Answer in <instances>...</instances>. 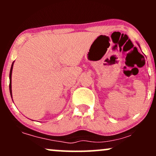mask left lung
Returning <instances> with one entry per match:
<instances>
[{"instance_id":"8db88e82","label":"left lung","mask_w":156,"mask_h":156,"mask_svg":"<svg viewBox=\"0 0 156 156\" xmlns=\"http://www.w3.org/2000/svg\"><path fill=\"white\" fill-rule=\"evenodd\" d=\"M138 45H139V44H138ZM139 48H140V47H139Z\"/></svg>"}]
</instances>
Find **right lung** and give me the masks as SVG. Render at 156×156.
<instances>
[{
    "mask_svg": "<svg viewBox=\"0 0 156 156\" xmlns=\"http://www.w3.org/2000/svg\"><path fill=\"white\" fill-rule=\"evenodd\" d=\"M13 64H14V62L12 64V67H11V69H10V73H9V80H10L9 91H10V94H11V97H12V69H13Z\"/></svg>",
    "mask_w": 156,
    "mask_h": 156,
    "instance_id": "right-lung-1",
    "label": "right lung"
}]
</instances>
